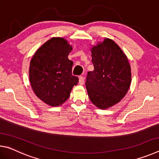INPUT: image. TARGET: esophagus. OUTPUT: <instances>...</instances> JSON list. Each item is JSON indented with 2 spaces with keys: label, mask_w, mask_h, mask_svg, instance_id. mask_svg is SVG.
<instances>
[{
  "label": "esophagus",
  "mask_w": 159,
  "mask_h": 159,
  "mask_svg": "<svg viewBox=\"0 0 159 159\" xmlns=\"http://www.w3.org/2000/svg\"><path fill=\"white\" fill-rule=\"evenodd\" d=\"M85 83V80H84V78L83 76H80L79 77V84L80 85H83Z\"/></svg>",
  "instance_id": "34e87169"
}]
</instances>
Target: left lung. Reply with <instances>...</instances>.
Here are the masks:
<instances>
[{
	"mask_svg": "<svg viewBox=\"0 0 159 159\" xmlns=\"http://www.w3.org/2000/svg\"><path fill=\"white\" fill-rule=\"evenodd\" d=\"M91 52L94 70L88 72L86 89L91 102L104 109L119 102L127 93L130 66L125 54L111 39H105Z\"/></svg>",
	"mask_w": 159,
	"mask_h": 159,
	"instance_id": "obj_1",
	"label": "left lung"
}]
</instances>
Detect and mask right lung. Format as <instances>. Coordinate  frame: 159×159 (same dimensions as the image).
<instances>
[{
  "label": "right lung",
  "mask_w": 159,
  "mask_h": 159,
  "mask_svg": "<svg viewBox=\"0 0 159 159\" xmlns=\"http://www.w3.org/2000/svg\"><path fill=\"white\" fill-rule=\"evenodd\" d=\"M72 50L65 39L52 38L38 50L31 60L29 80L34 92L45 103L59 106L69 98L79 78L72 75Z\"/></svg>",
  "instance_id": "1"
}]
</instances>
